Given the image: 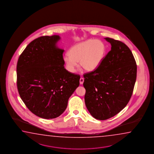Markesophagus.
Listing matches in <instances>:
<instances>
[{
	"label": "esophagus",
	"instance_id": "obj_1",
	"mask_svg": "<svg viewBox=\"0 0 154 154\" xmlns=\"http://www.w3.org/2000/svg\"><path fill=\"white\" fill-rule=\"evenodd\" d=\"M84 82V79L82 78H81L80 79V84H83Z\"/></svg>",
	"mask_w": 154,
	"mask_h": 154
}]
</instances>
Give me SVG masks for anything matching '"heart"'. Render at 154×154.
I'll return each mask as SVG.
<instances>
[{
  "label": "heart",
  "mask_w": 154,
  "mask_h": 154,
  "mask_svg": "<svg viewBox=\"0 0 154 154\" xmlns=\"http://www.w3.org/2000/svg\"><path fill=\"white\" fill-rule=\"evenodd\" d=\"M106 46L100 40L90 39L72 46L63 58L67 70L74 72L78 62L87 71H93L100 66L106 53Z\"/></svg>",
  "instance_id": "obj_1"
}]
</instances>
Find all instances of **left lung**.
Segmentation results:
<instances>
[{
    "label": "left lung",
    "instance_id": "1",
    "mask_svg": "<svg viewBox=\"0 0 154 154\" xmlns=\"http://www.w3.org/2000/svg\"><path fill=\"white\" fill-rule=\"evenodd\" d=\"M111 50L94 71L84 75L85 102L91 115L105 120L118 114L132 96L137 64L129 48L117 40L104 38Z\"/></svg>",
    "mask_w": 154,
    "mask_h": 154
}]
</instances>
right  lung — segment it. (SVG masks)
Instances as JSON below:
<instances>
[{
	"label": "right lung",
	"mask_w": 154,
	"mask_h": 154,
	"mask_svg": "<svg viewBox=\"0 0 154 154\" xmlns=\"http://www.w3.org/2000/svg\"><path fill=\"white\" fill-rule=\"evenodd\" d=\"M57 35L30 42L17 64V86L28 109L40 118L51 119L63 112L79 86L80 76L64 66V50L57 46Z\"/></svg>",
	"instance_id": "add662e5"
}]
</instances>
